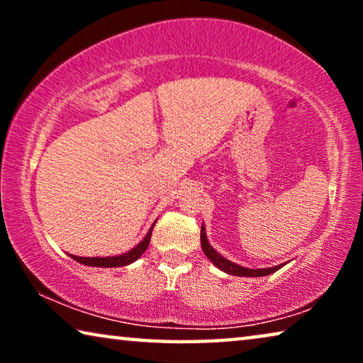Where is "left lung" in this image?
Listing matches in <instances>:
<instances>
[{
	"instance_id": "obj_1",
	"label": "left lung",
	"mask_w": 363,
	"mask_h": 363,
	"mask_svg": "<svg viewBox=\"0 0 363 363\" xmlns=\"http://www.w3.org/2000/svg\"><path fill=\"white\" fill-rule=\"evenodd\" d=\"M201 247L203 251H205V255L208 259H210L213 264L216 267H220L221 271L228 272V274H233V276H245V277H261V276H267V274H272V272L281 269V266H274V267H267V269H250V267H242V266H238L235 262L228 261L223 257L220 252H216L213 247L210 246V242L206 240V233H205V228L201 226Z\"/></svg>"
}]
</instances>
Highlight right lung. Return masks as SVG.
Listing matches in <instances>:
<instances>
[{
	"mask_svg": "<svg viewBox=\"0 0 363 363\" xmlns=\"http://www.w3.org/2000/svg\"><path fill=\"white\" fill-rule=\"evenodd\" d=\"M152 230L153 226L148 230L147 236L143 238V240L138 242V245L130 250L125 255H118V256H111V257H81V256H72V259H76L77 262H81V264H86V266H96V267H118V266H127L130 264V262L137 261L138 257H140L145 250L148 247V242H150V238H152Z\"/></svg>",
	"mask_w": 363,
	"mask_h": 363,
	"instance_id": "add662e5",
	"label": "right lung"
}]
</instances>
